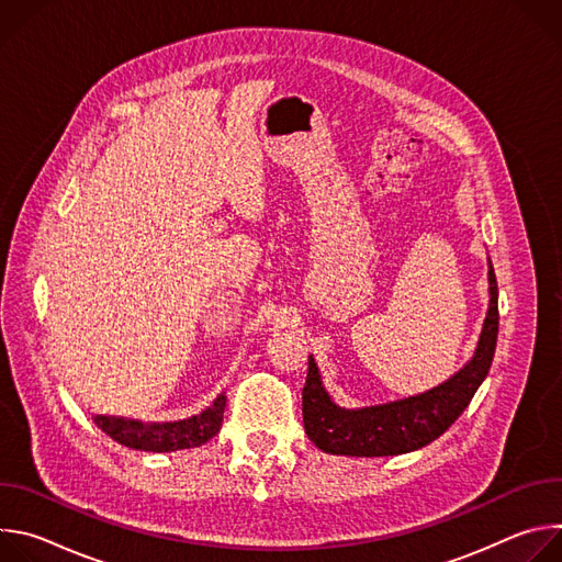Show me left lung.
Instances as JSON below:
<instances>
[{
    "instance_id": "obj_1",
    "label": "left lung",
    "mask_w": 562,
    "mask_h": 562,
    "mask_svg": "<svg viewBox=\"0 0 562 562\" xmlns=\"http://www.w3.org/2000/svg\"><path fill=\"white\" fill-rule=\"evenodd\" d=\"M490 306L471 360L442 384L393 403L347 409L323 384L319 369L308 356L302 389V420L311 442L334 456L382 458L427 447L440 438L469 407L473 393L490 373L498 340V284L490 260Z\"/></svg>"
}]
</instances>
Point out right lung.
<instances>
[{"mask_svg": "<svg viewBox=\"0 0 562 562\" xmlns=\"http://www.w3.org/2000/svg\"><path fill=\"white\" fill-rule=\"evenodd\" d=\"M226 407V395L220 393L213 405L206 407L200 416L178 423H139L128 418L115 416H95V425L111 436L115 442L137 449V451H153V453H171L180 449H193L209 442L222 427V416Z\"/></svg>", "mask_w": 562, "mask_h": 562, "instance_id": "right-lung-1", "label": "right lung"}]
</instances>
